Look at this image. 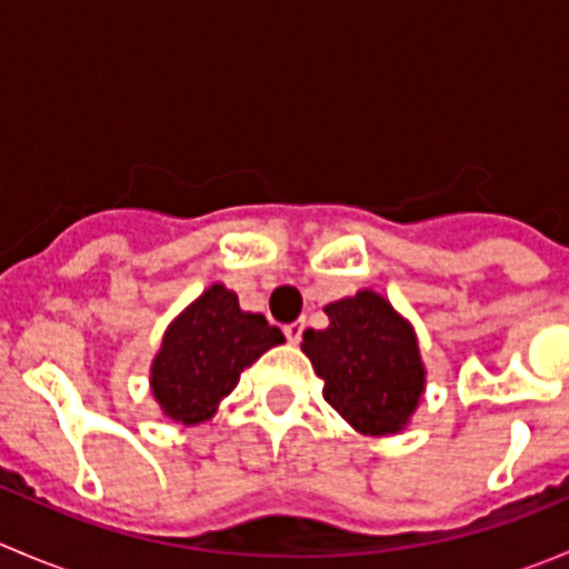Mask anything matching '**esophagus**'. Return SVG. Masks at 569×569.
Returning a JSON list of instances; mask_svg holds the SVG:
<instances>
[{"instance_id": "esophagus-1", "label": "esophagus", "mask_w": 569, "mask_h": 569, "mask_svg": "<svg viewBox=\"0 0 569 569\" xmlns=\"http://www.w3.org/2000/svg\"><path fill=\"white\" fill-rule=\"evenodd\" d=\"M302 330H306V321H291V325L283 327V336L289 343H300Z\"/></svg>"}]
</instances>
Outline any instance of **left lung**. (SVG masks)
<instances>
[{
	"label": "left lung",
	"mask_w": 569,
	"mask_h": 569,
	"mask_svg": "<svg viewBox=\"0 0 569 569\" xmlns=\"http://www.w3.org/2000/svg\"><path fill=\"white\" fill-rule=\"evenodd\" d=\"M330 327L306 330L302 352L325 380V401L358 432H399L423 393L412 327L375 291L325 308Z\"/></svg>",
	"instance_id": "obj_1"
}]
</instances>
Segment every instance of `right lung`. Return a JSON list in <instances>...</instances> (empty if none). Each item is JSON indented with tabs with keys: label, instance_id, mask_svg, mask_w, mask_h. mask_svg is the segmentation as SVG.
<instances>
[{
	"label": "right lung",
	"instance_id": "add662e5",
	"mask_svg": "<svg viewBox=\"0 0 569 569\" xmlns=\"http://www.w3.org/2000/svg\"><path fill=\"white\" fill-rule=\"evenodd\" d=\"M278 343V327L261 313H244L237 295L214 283L164 332L151 369L153 396L173 421H206L237 388L239 375Z\"/></svg>",
	"mask_w": 569,
	"mask_h": 569
}]
</instances>
